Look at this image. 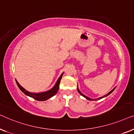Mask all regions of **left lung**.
<instances>
[{
  "label": "left lung",
  "mask_w": 134,
  "mask_h": 134,
  "mask_svg": "<svg viewBox=\"0 0 134 134\" xmlns=\"http://www.w3.org/2000/svg\"><path fill=\"white\" fill-rule=\"evenodd\" d=\"M115 88H114V89H113L112 90H111V91H110V92H109V93H107L106 95H105V96H104V97H101V98H98V99H93V100H97V99H101V98H104V97H106V96H107V95H109V94H110L111 93H112V92L113 91H114V90H115ZM77 89H78V92H79V93H80L81 94V95L82 96H83V97H85V98H87V99H88V100H92V99H90V98H89L87 97H86V96H85V95H83V94H82V93H81V92H80V90H79V89H78V87H77Z\"/></svg>",
  "instance_id": "8db88e82"
}]
</instances>
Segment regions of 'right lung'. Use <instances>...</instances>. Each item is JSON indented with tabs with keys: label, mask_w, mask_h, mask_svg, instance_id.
<instances>
[{
	"label": "right lung",
	"mask_w": 134,
	"mask_h": 134,
	"mask_svg": "<svg viewBox=\"0 0 134 134\" xmlns=\"http://www.w3.org/2000/svg\"><path fill=\"white\" fill-rule=\"evenodd\" d=\"M63 75V74H62L61 76L59 77V79H58L57 81V82H56L55 86H54L52 89L48 90L47 92H43V93H31V92L27 91V90H25V88L22 87L19 84V82L17 81L16 80V81L17 85H18V86L19 87V88H20V90H21L24 93H25L26 95L29 96V97L33 98L37 101H46L47 99L50 98L52 97L53 96H54L58 92V90H59L60 81H61Z\"/></svg>",
	"instance_id": "right-lung-1"
}]
</instances>
